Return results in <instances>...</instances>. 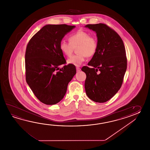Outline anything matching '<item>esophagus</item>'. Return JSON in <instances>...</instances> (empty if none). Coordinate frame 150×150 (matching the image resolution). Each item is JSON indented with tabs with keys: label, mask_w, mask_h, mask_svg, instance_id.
I'll list each match as a JSON object with an SVG mask.
<instances>
[{
	"label": "esophagus",
	"mask_w": 150,
	"mask_h": 150,
	"mask_svg": "<svg viewBox=\"0 0 150 150\" xmlns=\"http://www.w3.org/2000/svg\"><path fill=\"white\" fill-rule=\"evenodd\" d=\"M76 71H77V72H79L80 71H81V69H80V68H79V67H76Z\"/></svg>",
	"instance_id": "esophagus-1"
}]
</instances>
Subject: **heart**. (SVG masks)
I'll return each mask as SVG.
<instances>
[{"mask_svg": "<svg viewBox=\"0 0 150 150\" xmlns=\"http://www.w3.org/2000/svg\"><path fill=\"white\" fill-rule=\"evenodd\" d=\"M69 42L62 41L59 43V49L63 54L70 57L76 47L77 54L71 56L67 62L76 67H79L86 60L87 56H93L98 49V42L95 38L91 36L88 33L78 30L69 37Z\"/></svg>", "mask_w": 150, "mask_h": 150, "instance_id": "b5f03b06", "label": "heart"}]
</instances>
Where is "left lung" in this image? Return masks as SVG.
<instances>
[{
    "mask_svg": "<svg viewBox=\"0 0 150 150\" xmlns=\"http://www.w3.org/2000/svg\"><path fill=\"white\" fill-rule=\"evenodd\" d=\"M96 32L98 49L88 63L83 67L86 74V94L93 101L107 102L120 89L127 68L125 45L114 30L104 23L87 25Z\"/></svg>",
    "mask_w": 150,
    "mask_h": 150,
    "instance_id": "left-lung-1",
    "label": "left lung"
}]
</instances>
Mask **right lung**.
<instances>
[{"instance_id": "1", "label": "right lung", "mask_w": 150, "mask_h": 150, "mask_svg": "<svg viewBox=\"0 0 150 150\" xmlns=\"http://www.w3.org/2000/svg\"><path fill=\"white\" fill-rule=\"evenodd\" d=\"M76 26L47 25L34 35L27 45L25 80L36 97L47 105L64 98L68 83L76 74L74 65L66 64L59 43Z\"/></svg>"}]
</instances>
